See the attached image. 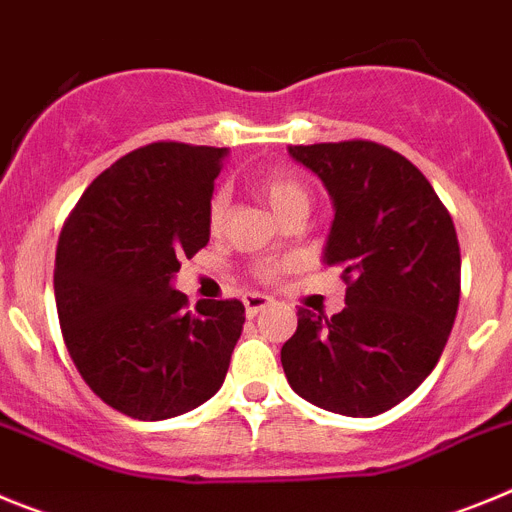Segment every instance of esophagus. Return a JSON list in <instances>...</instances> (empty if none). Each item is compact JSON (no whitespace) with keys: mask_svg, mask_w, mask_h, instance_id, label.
Returning <instances> with one entry per match:
<instances>
[{"mask_svg":"<svg viewBox=\"0 0 512 512\" xmlns=\"http://www.w3.org/2000/svg\"><path fill=\"white\" fill-rule=\"evenodd\" d=\"M246 312H248V318H253V315H259L261 310H266V307L271 305V297L266 295H246Z\"/></svg>","mask_w":512,"mask_h":512,"instance_id":"obj_1","label":"esophagus"}]
</instances>
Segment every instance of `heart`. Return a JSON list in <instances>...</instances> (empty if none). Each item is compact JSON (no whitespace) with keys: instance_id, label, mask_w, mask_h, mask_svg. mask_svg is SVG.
Here are the masks:
<instances>
[{"instance_id":"b5f03b06","label":"heart","mask_w":512,"mask_h":512,"mask_svg":"<svg viewBox=\"0 0 512 512\" xmlns=\"http://www.w3.org/2000/svg\"><path fill=\"white\" fill-rule=\"evenodd\" d=\"M256 189H259V194L266 200V205L277 212L279 217L289 215L292 210H307V205H310V189H307V184L302 179H297L295 174H287V171L261 174L256 179ZM225 212H228V197L223 192H217L210 200V207H207V220H210L212 230L223 228ZM279 271H282L279 264H266L261 266L259 274L264 279H271Z\"/></svg>"}]
</instances>
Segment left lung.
<instances>
[{"instance_id":"1","label":"left lung","mask_w":512,"mask_h":512,"mask_svg":"<svg viewBox=\"0 0 512 512\" xmlns=\"http://www.w3.org/2000/svg\"><path fill=\"white\" fill-rule=\"evenodd\" d=\"M320 176L336 217L323 261L341 266L346 307H300L282 346L289 387L330 413L372 418L413 395L443 354L459 310L454 220L405 156L372 140L289 146Z\"/></svg>"}]
</instances>
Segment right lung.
<instances>
[{
	"mask_svg": "<svg viewBox=\"0 0 512 512\" xmlns=\"http://www.w3.org/2000/svg\"><path fill=\"white\" fill-rule=\"evenodd\" d=\"M225 148L161 140L122 156L81 194L56 251V310L81 379L110 408L166 420L210 400L241 338V300L174 289L210 241L207 207Z\"/></svg>",
	"mask_w": 512,
	"mask_h": 512,
	"instance_id": "1",
	"label": "right lung"
}]
</instances>
